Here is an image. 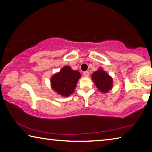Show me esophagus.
Returning <instances> with one entry per match:
<instances>
[{"mask_svg": "<svg viewBox=\"0 0 152 152\" xmlns=\"http://www.w3.org/2000/svg\"><path fill=\"white\" fill-rule=\"evenodd\" d=\"M89 72L88 71H86V72H84V76H86V77H88V76H89Z\"/></svg>", "mask_w": 152, "mask_h": 152, "instance_id": "obj_1", "label": "esophagus"}]
</instances>
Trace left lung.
I'll list each match as a JSON object with an SVG mask.
<instances>
[{
	"instance_id": "8db88e82",
	"label": "left lung",
	"mask_w": 152,
	"mask_h": 152,
	"mask_svg": "<svg viewBox=\"0 0 152 152\" xmlns=\"http://www.w3.org/2000/svg\"><path fill=\"white\" fill-rule=\"evenodd\" d=\"M92 80L96 88L103 93H107L111 90L113 85V80L111 76L103 69L99 68L91 75Z\"/></svg>"
}]
</instances>
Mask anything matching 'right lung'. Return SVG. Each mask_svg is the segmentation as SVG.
Masks as SVG:
<instances>
[{"label":"right lung","instance_id":"1","mask_svg":"<svg viewBox=\"0 0 152 152\" xmlns=\"http://www.w3.org/2000/svg\"><path fill=\"white\" fill-rule=\"evenodd\" d=\"M80 78L81 74L78 71L73 70L70 66H65L51 77V88L61 96H69L75 91Z\"/></svg>","mask_w":152,"mask_h":152}]
</instances>
